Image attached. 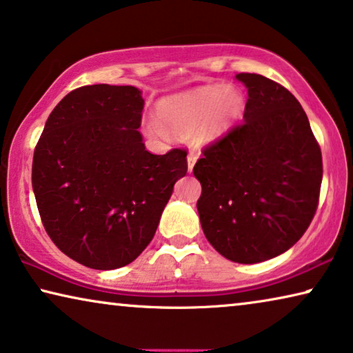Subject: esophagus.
I'll return each mask as SVG.
<instances>
[{
	"label": "esophagus",
	"mask_w": 353,
	"mask_h": 353,
	"mask_svg": "<svg viewBox=\"0 0 353 353\" xmlns=\"http://www.w3.org/2000/svg\"><path fill=\"white\" fill-rule=\"evenodd\" d=\"M196 160H198V155H196V154H193V152H190V154H188V157H187L188 172H192V171H193V166H194V163H196Z\"/></svg>",
	"instance_id": "esophagus-1"
}]
</instances>
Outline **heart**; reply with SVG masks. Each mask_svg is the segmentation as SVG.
Masks as SVG:
<instances>
[{"mask_svg":"<svg viewBox=\"0 0 353 353\" xmlns=\"http://www.w3.org/2000/svg\"><path fill=\"white\" fill-rule=\"evenodd\" d=\"M244 109V98L233 87L204 85L171 94L157 104L158 120H152L149 131L155 136L190 133L196 145L219 141L234 125Z\"/></svg>","mask_w":353,"mask_h":353,"instance_id":"b5f03b06","label":"heart"}]
</instances>
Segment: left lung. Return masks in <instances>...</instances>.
<instances>
[{
    "label": "left lung",
    "instance_id": "obj_1",
    "mask_svg": "<svg viewBox=\"0 0 353 353\" xmlns=\"http://www.w3.org/2000/svg\"><path fill=\"white\" fill-rule=\"evenodd\" d=\"M249 93L244 122L203 152L193 174L210 245L252 265L274 259L311 225L322 183V152L298 99L271 79L236 74Z\"/></svg>",
    "mask_w": 353,
    "mask_h": 353
}]
</instances>
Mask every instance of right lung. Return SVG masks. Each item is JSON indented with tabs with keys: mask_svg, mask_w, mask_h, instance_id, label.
<instances>
[{
	"mask_svg": "<svg viewBox=\"0 0 353 353\" xmlns=\"http://www.w3.org/2000/svg\"><path fill=\"white\" fill-rule=\"evenodd\" d=\"M143 92L85 85L66 94L34 149L31 182L42 225L63 254L92 270H117L154 238L187 152L145 150Z\"/></svg>",
	"mask_w": 353,
	"mask_h": 353,
	"instance_id": "right-lung-1",
	"label": "right lung"
}]
</instances>
